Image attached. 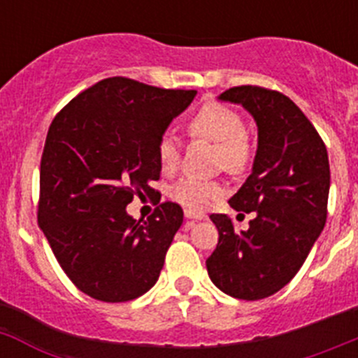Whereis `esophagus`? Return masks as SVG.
Masks as SVG:
<instances>
[{
    "instance_id": "1",
    "label": "esophagus",
    "mask_w": 358,
    "mask_h": 358,
    "mask_svg": "<svg viewBox=\"0 0 358 358\" xmlns=\"http://www.w3.org/2000/svg\"><path fill=\"white\" fill-rule=\"evenodd\" d=\"M186 218H189V220H201L202 215L201 213H192V211H186Z\"/></svg>"
}]
</instances>
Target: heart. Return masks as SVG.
Returning <instances> with one entry per match:
<instances>
[{
  "instance_id": "1",
  "label": "heart",
  "mask_w": 358,
  "mask_h": 358,
  "mask_svg": "<svg viewBox=\"0 0 358 358\" xmlns=\"http://www.w3.org/2000/svg\"><path fill=\"white\" fill-rule=\"evenodd\" d=\"M189 132L217 143L215 164L233 173L245 170L252 156V145L243 131V120L235 109L224 103L208 102L188 123ZM157 161L164 173H173L181 163V147L172 132H164L157 141ZM224 195V185L201 177H185L170 189V197L186 211L202 213Z\"/></svg>"
}]
</instances>
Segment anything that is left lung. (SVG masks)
Returning <instances> with one entry per match:
<instances>
[{
	"instance_id": "obj_1",
	"label": "left lung",
	"mask_w": 358,
	"mask_h": 358,
	"mask_svg": "<svg viewBox=\"0 0 358 358\" xmlns=\"http://www.w3.org/2000/svg\"><path fill=\"white\" fill-rule=\"evenodd\" d=\"M218 100L240 103L258 125L251 176L229 199L255 211L248 231L227 215H210L217 249L206 260L211 281L245 301L273 296L296 276L327 222L330 163L321 136L303 110L280 91L238 85Z\"/></svg>"
}]
</instances>
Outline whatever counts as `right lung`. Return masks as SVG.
Returning <instances> with one entry per match:
<instances>
[{
	"mask_svg": "<svg viewBox=\"0 0 358 358\" xmlns=\"http://www.w3.org/2000/svg\"><path fill=\"white\" fill-rule=\"evenodd\" d=\"M197 91L103 78L53 118L41 157L37 222L62 271L98 301L123 303L154 287L182 224L176 202L136 220L132 199L159 202L157 141Z\"/></svg>",
	"mask_w": 358,
	"mask_h": 358,
	"instance_id": "add662e5",
	"label": "right lung"
}]
</instances>
